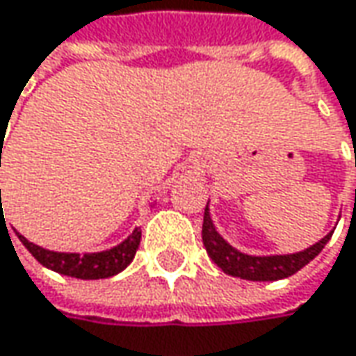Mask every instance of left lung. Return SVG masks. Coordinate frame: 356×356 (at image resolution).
Listing matches in <instances>:
<instances>
[{
	"label": "left lung",
	"mask_w": 356,
	"mask_h": 356,
	"mask_svg": "<svg viewBox=\"0 0 356 356\" xmlns=\"http://www.w3.org/2000/svg\"><path fill=\"white\" fill-rule=\"evenodd\" d=\"M203 245L209 254V258L220 266L221 270L229 276L243 278V280H252V282H274V280H282L292 274H296L298 270H302L308 261H312L326 245V241L330 240L332 232L326 234L323 240L316 241L314 245L306 248L302 252L296 254H282V256H250L243 254L240 250H236L234 245H229L227 241L220 236V232L216 229L211 216H209V201L205 205V213H203Z\"/></svg>",
	"instance_id": "obj_1"
}]
</instances>
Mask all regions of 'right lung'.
Returning a JSON list of instances; mask_svg holds the SVG:
<instances>
[{
  "label": "right lung",
  "instance_id": "obj_1",
  "mask_svg": "<svg viewBox=\"0 0 356 356\" xmlns=\"http://www.w3.org/2000/svg\"><path fill=\"white\" fill-rule=\"evenodd\" d=\"M17 238L28 248V252L35 260L54 272L80 278V280H100V278H111L118 272H122L133 261L138 243H140V229L135 227V232L118 245L104 252H95V254L52 252V250L40 248L32 241H28L22 234H17Z\"/></svg>",
  "mask_w": 356,
  "mask_h": 356
}]
</instances>
